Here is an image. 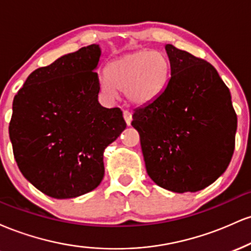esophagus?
Segmentation results:
<instances>
[{"label":"esophagus","mask_w":251,"mask_h":251,"mask_svg":"<svg viewBox=\"0 0 251 251\" xmlns=\"http://www.w3.org/2000/svg\"><path fill=\"white\" fill-rule=\"evenodd\" d=\"M124 119H125V122L127 125H131V122H132V113L129 111H124Z\"/></svg>","instance_id":"esophagus-1"}]
</instances>
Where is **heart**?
Segmentation results:
<instances>
[{
  "label": "heart",
  "instance_id": "obj_1",
  "mask_svg": "<svg viewBox=\"0 0 251 251\" xmlns=\"http://www.w3.org/2000/svg\"><path fill=\"white\" fill-rule=\"evenodd\" d=\"M168 76L169 63L163 54L137 50L112 60L106 75L100 77V87L109 97L122 92L131 103L143 105L160 93Z\"/></svg>",
  "mask_w": 251,
  "mask_h": 251
}]
</instances>
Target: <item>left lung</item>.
Segmentation results:
<instances>
[{
    "instance_id": "1",
    "label": "left lung",
    "mask_w": 251,
    "mask_h": 251,
    "mask_svg": "<svg viewBox=\"0 0 251 251\" xmlns=\"http://www.w3.org/2000/svg\"><path fill=\"white\" fill-rule=\"evenodd\" d=\"M165 50L171 76L152 101L134 109L131 125L150 178L170 191L196 192L229 165L237 116L214 66L172 45Z\"/></svg>"
}]
</instances>
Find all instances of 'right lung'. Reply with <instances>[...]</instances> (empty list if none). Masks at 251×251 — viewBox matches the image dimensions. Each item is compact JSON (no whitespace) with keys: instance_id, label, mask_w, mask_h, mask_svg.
I'll return each instance as SVG.
<instances>
[{"instance_id":"obj_1","label":"right lung","mask_w":251,"mask_h":251,"mask_svg":"<svg viewBox=\"0 0 251 251\" xmlns=\"http://www.w3.org/2000/svg\"><path fill=\"white\" fill-rule=\"evenodd\" d=\"M89 45L37 68L13 101L9 137L22 175L50 197L74 198L101 183L103 151L126 128L122 109L102 107Z\"/></svg>"}]
</instances>
